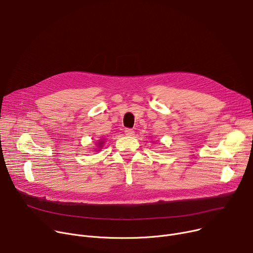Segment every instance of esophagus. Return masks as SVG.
Returning a JSON list of instances; mask_svg holds the SVG:
<instances>
[{"label":"esophagus","mask_w":253,"mask_h":253,"mask_svg":"<svg viewBox=\"0 0 253 253\" xmlns=\"http://www.w3.org/2000/svg\"><path fill=\"white\" fill-rule=\"evenodd\" d=\"M125 134L127 136H132V135H134V130H132V129H126L125 130Z\"/></svg>","instance_id":"obj_1"}]
</instances>
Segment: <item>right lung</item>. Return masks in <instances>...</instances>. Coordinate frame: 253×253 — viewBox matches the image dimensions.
Listing matches in <instances>:
<instances>
[{"label": "right lung", "instance_id": "right-lung-1", "mask_svg": "<svg viewBox=\"0 0 253 253\" xmlns=\"http://www.w3.org/2000/svg\"><path fill=\"white\" fill-rule=\"evenodd\" d=\"M104 144H105V139H99L97 142H96V148H94V150L95 151H99L100 149L103 148V146H104Z\"/></svg>", "mask_w": 253, "mask_h": 253}]
</instances>
